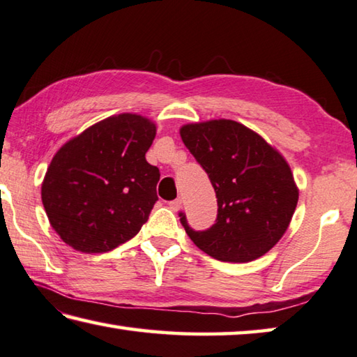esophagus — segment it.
<instances>
[{
  "label": "esophagus",
  "mask_w": 357,
  "mask_h": 357,
  "mask_svg": "<svg viewBox=\"0 0 357 357\" xmlns=\"http://www.w3.org/2000/svg\"><path fill=\"white\" fill-rule=\"evenodd\" d=\"M168 207H170V209L172 211H174V212H176V211H179L181 209V207H183V199H173V201H170V203H168Z\"/></svg>",
  "instance_id": "34e87169"
}]
</instances>
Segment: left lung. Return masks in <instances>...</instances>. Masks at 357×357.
<instances>
[{"mask_svg": "<svg viewBox=\"0 0 357 357\" xmlns=\"http://www.w3.org/2000/svg\"><path fill=\"white\" fill-rule=\"evenodd\" d=\"M181 139L204 168L217 195L215 225L187 236L201 251L223 262H250L281 241L298 203L287 160L261 135L234 120L189 123Z\"/></svg>", "mask_w": 357, "mask_h": 357, "instance_id": "1", "label": "left lung"}]
</instances>
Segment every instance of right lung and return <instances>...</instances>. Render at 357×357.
<instances>
[{
  "instance_id": "add662e5",
  "label": "right lung",
  "mask_w": 357,
  "mask_h": 357,
  "mask_svg": "<svg viewBox=\"0 0 357 357\" xmlns=\"http://www.w3.org/2000/svg\"><path fill=\"white\" fill-rule=\"evenodd\" d=\"M156 125L139 114L95 123L63 144L45 173L50 225L81 252H107L140 231L158 201L159 168L145 159Z\"/></svg>"
}]
</instances>
